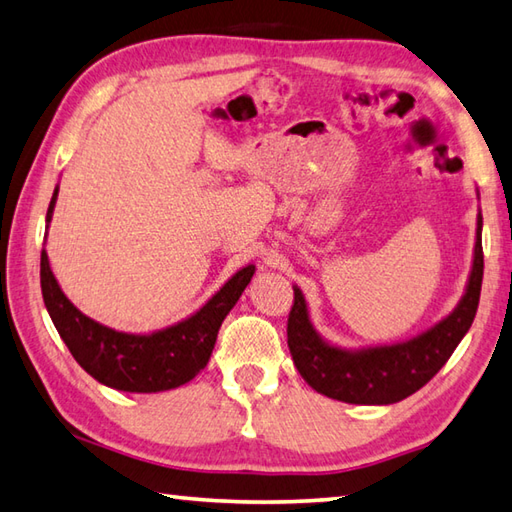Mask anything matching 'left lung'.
<instances>
[{"mask_svg":"<svg viewBox=\"0 0 512 512\" xmlns=\"http://www.w3.org/2000/svg\"><path fill=\"white\" fill-rule=\"evenodd\" d=\"M484 278L482 212L477 214L473 267L457 307L417 336L380 347L342 349L311 325L307 300L294 285V307L287 322V344L298 373L311 389L349 404H393L420 391L471 329Z\"/></svg>","mask_w":512,"mask_h":512,"instance_id":"left-lung-1","label":"left lung"}]
</instances>
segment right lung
I'll list each match as a JSON object with an SVG mask.
<instances>
[{
    "mask_svg": "<svg viewBox=\"0 0 512 512\" xmlns=\"http://www.w3.org/2000/svg\"><path fill=\"white\" fill-rule=\"evenodd\" d=\"M59 185L52 192L46 225L55 212ZM254 265L238 269L192 316L152 333H125L88 318L72 305L52 274L46 249L41 252V294L52 325L72 358L97 382L125 393H159L181 387L210 362L218 329L241 298Z\"/></svg>",
    "mask_w": 512,
    "mask_h": 512,
    "instance_id": "right-lung-1",
    "label": "right lung"
}]
</instances>
